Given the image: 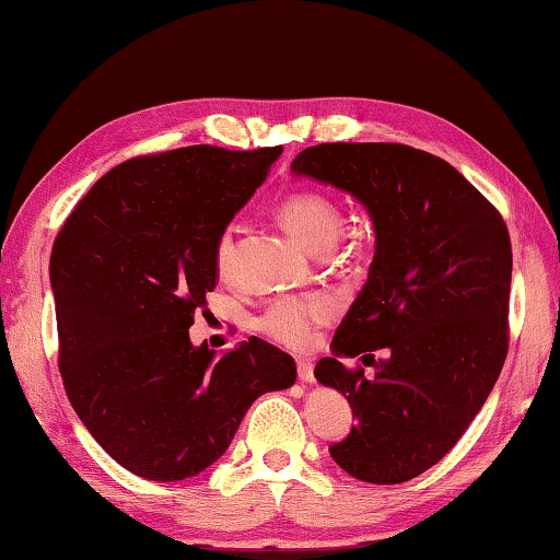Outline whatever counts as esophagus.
<instances>
[{
    "label": "esophagus",
    "mask_w": 560,
    "mask_h": 560,
    "mask_svg": "<svg viewBox=\"0 0 560 560\" xmlns=\"http://www.w3.org/2000/svg\"><path fill=\"white\" fill-rule=\"evenodd\" d=\"M299 378L303 383H313L315 381V371H313V364L308 359H301L299 361Z\"/></svg>",
    "instance_id": "1"
}]
</instances>
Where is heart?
Listing matches in <instances>:
<instances>
[{
	"label": "heart",
	"instance_id": "heart-1",
	"mask_svg": "<svg viewBox=\"0 0 560 560\" xmlns=\"http://www.w3.org/2000/svg\"><path fill=\"white\" fill-rule=\"evenodd\" d=\"M281 223L299 243L320 255L330 249L342 228V211L330 194L320 189H293L283 194L277 206ZM235 259V228L225 225L215 237L213 265L218 277H230ZM335 315V301L325 293L281 295L259 315L257 330L271 342L289 349H303L323 325Z\"/></svg>",
	"mask_w": 560,
	"mask_h": 560
}]
</instances>
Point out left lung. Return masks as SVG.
I'll return each mask as SVG.
<instances>
[{
	"instance_id": "1",
	"label": "left lung",
	"mask_w": 560,
	"mask_h": 560,
	"mask_svg": "<svg viewBox=\"0 0 560 560\" xmlns=\"http://www.w3.org/2000/svg\"><path fill=\"white\" fill-rule=\"evenodd\" d=\"M291 167L354 194L374 221L369 281L315 378L342 390L357 418L330 446L337 466L366 483H405L452 452L505 364L508 225L452 164L402 142H320ZM376 348L387 354L378 362ZM342 355H371L375 376Z\"/></svg>"
}]
</instances>
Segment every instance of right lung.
<instances>
[{
  "label": "right lung",
  "mask_w": 560,
  "mask_h": 560,
  "mask_svg": "<svg viewBox=\"0 0 560 560\" xmlns=\"http://www.w3.org/2000/svg\"><path fill=\"white\" fill-rule=\"evenodd\" d=\"M281 145H189L120 162L82 196L50 252L62 386L104 452L145 480L199 476L295 361L249 337L215 357L189 327L215 289L213 245Z\"/></svg>",
  "instance_id": "add662e5"
}]
</instances>
